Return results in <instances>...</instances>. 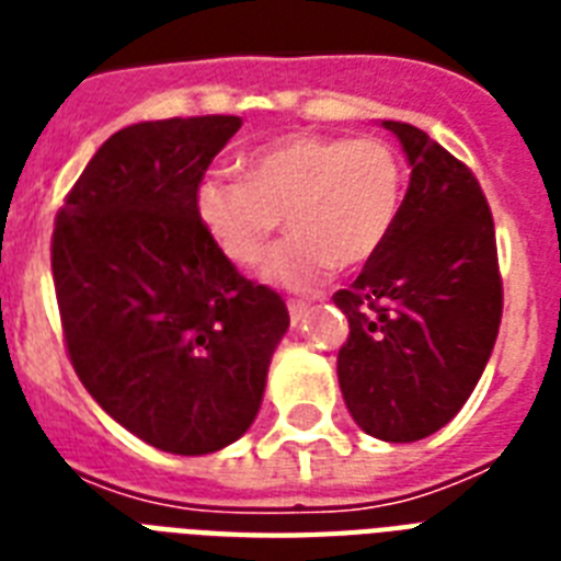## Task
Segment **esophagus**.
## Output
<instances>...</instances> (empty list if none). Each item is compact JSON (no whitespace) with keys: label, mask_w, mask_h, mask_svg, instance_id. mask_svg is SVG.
Here are the masks:
<instances>
[{"label":"esophagus","mask_w":561,"mask_h":561,"mask_svg":"<svg viewBox=\"0 0 561 561\" xmlns=\"http://www.w3.org/2000/svg\"><path fill=\"white\" fill-rule=\"evenodd\" d=\"M288 314H290V323L297 325L302 317L308 314V302H299V299H294V302H288Z\"/></svg>","instance_id":"34e87169"}]
</instances>
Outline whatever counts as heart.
I'll return each instance as SVG.
<instances>
[{"label":"heart","instance_id":"obj_1","mask_svg":"<svg viewBox=\"0 0 561 561\" xmlns=\"http://www.w3.org/2000/svg\"><path fill=\"white\" fill-rule=\"evenodd\" d=\"M399 153L375 136L294 134L244 160V183L206 180L194 211L220 255L253 267L276 229H288L264 264L285 288H314L329 273L367 267L401 209Z\"/></svg>","mask_w":561,"mask_h":561}]
</instances>
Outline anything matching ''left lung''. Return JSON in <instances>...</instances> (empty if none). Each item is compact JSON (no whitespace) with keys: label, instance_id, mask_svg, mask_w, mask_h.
<instances>
[{"label":"left lung","instance_id":"1","mask_svg":"<svg viewBox=\"0 0 561 561\" xmlns=\"http://www.w3.org/2000/svg\"><path fill=\"white\" fill-rule=\"evenodd\" d=\"M410 162L387 244L334 306L350 317L337 378L352 419L383 443L448 425L478 387L504 311L483 188L425 130L381 122Z\"/></svg>","mask_w":561,"mask_h":561}]
</instances>
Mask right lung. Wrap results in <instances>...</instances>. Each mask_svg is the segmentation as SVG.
Returning <instances> with one entry per match:
<instances>
[{"label":"right lung","mask_w":561,"mask_h":561,"mask_svg":"<svg viewBox=\"0 0 561 561\" xmlns=\"http://www.w3.org/2000/svg\"><path fill=\"white\" fill-rule=\"evenodd\" d=\"M238 116L139 122L101 145L51 236L66 350L118 425L183 457L236 443L290 325L276 290L227 262L194 197Z\"/></svg>","instance_id":"1"}]
</instances>
